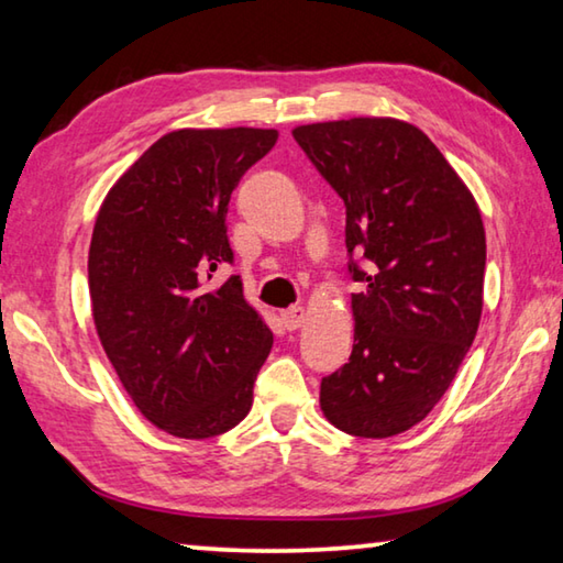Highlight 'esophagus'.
Returning a JSON list of instances; mask_svg holds the SVG:
<instances>
[{
  "label": "esophagus",
  "instance_id": "1",
  "mask_svg": "<svg viewBox=\"0 0 563 563\" xmlns=\"http://www.w3.org/2000/svg\"><path fill=\"white\" fill-rule=\"evenodd\" d=\"M280 318L285 322V328L288 330H298L305 320H308V308H302V305H292V308L283 310Z\"/></svg>",
  "mask_w": 563,
  "mask_h": 563
}]
</instances>
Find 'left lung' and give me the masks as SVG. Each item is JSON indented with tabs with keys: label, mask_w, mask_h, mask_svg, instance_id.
I'll return each instance as SVG.
<instances>
[{
	"label": "left lung",
	"mask_w": 563,
	"mask_h": 563,
	"mask_svg": "<svg viewBox=\"0 0 563 563\" xmlns=\"http://www.w3.org/2000/svg\"><path fill=\"white\" fill-rule=\"evenodd\" d=\"M292 139L345 201V245L362 292L355 342L322 377L320 409L352 437L407 432L450 389L484 305L479 206L424 131L389 117L295 126Z\"/></svg>",
	"instance_id": "obj_1"
}]
</instances>
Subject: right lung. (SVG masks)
<instances>
[{
    "instance_id": "1",
    "label": "right lung",
    "mask_w": 563,
    "mask_h": 563,
    "mask_svg": "<svg viewBox=\"0 0 563 563\" xmlns=\"http://www.w3.org/2000/svg\"><path fill=\"white\" fill-rule=\"evenodd\" d=\"M275 129H178L111 186L89 247L91 316L131 402L180 440H208L251 412L273 332L231 263L225 213Z\"/></svg>"
}]
</instances>
